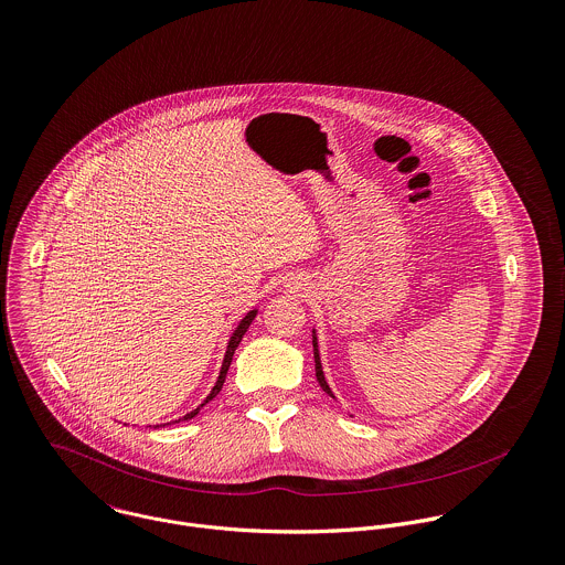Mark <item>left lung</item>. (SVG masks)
Instances as JSON below:
<instances>
[{
  "mask_svg": "<svg viewBox=\"0 0 565 565\" xmlns=\"http://www.w3.org/2000/svg\"><path fill=\"white\" fill-rule=\"evenodd\" d=\"M312 347H315V371H317V380H319L321 388H323L330 397L337 399V395L332 393V388H330V384H328V380H326V373H323V362H321V353H319V337H317V330H312Z\"/></svg>",
  "mask_w": 565,
  "mask_h": 565,
  "instance_id": "obj_1",
  "label": "left lung"
}]
</instances>
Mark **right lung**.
Wrapping results in <instances>:
<instances>
[{
  "instance_id": "obj_1",
  "label": "right lung",
  "mask_w": 565,
  "mask_h": 565,
  "mask_svg": "<svg viewBox=\"0 0 565 565\" xmlns=\"http://www.w3.org/2000/svg\"><path fill=\"white\" fill-rule=\"evenodd\" d=\"M257 308H253V310H248L239 321H237V326H235V330H233V334L228 337V342H226V351L225 358H223V364H221V373H218V377H216V384H214V388L210 391V395L203 399V404H199L194 411H190L188 415H183V417H179L177 422H168V424H163V426H172V424H179V422H188V419H192V417H196L199 413H201V408L205 406V404H210L218 393H221V388H223V384H225L226 371H228V366H231V360H233V353H235V349H237V344L242 342V337L246 334V330H248V326L253 323V319L257 317Z\"/></svg>"
}]
</instances>
